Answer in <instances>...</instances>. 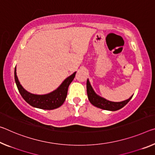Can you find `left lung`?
<instances>
[{
	"label": "left lung",
	"mask_w": 155,
	"mask_h": 155,
	"mask_svg": "<svg viewBox=\"0 0 155 155\" xmlns=\"http://www.w3.org/2000/svg\"><path fill=\"white\" fill-rule=\"evenodd\" d=\"M87 94L88 99L93 105L99 107V108L110 110V111H116V110L122 108L130 101V100L132 99V96H133L132 95L128 99L123 101L121 102L110 101L100 97L94 92L88 79L87 80Z\"/></svg>",
	"instance_id": "1"
}]
</instances>
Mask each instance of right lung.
<instances>
[{
	"label": "right lung",
	"instance_id": "add662e5",
	"mask_svg": "<svg viewBox=\"0 0 155 155\" xmlns=\"http://www.w3.org/2000/svg\"><path fill=\"white\" fill-rule=\"evenodd\" d=\"M77 72L66 78L57 89L46 94H34L28 92L23 87L16 75V68L14 70V78L18 90L22 97L31 106L43 110H54L63 105L68 94V87L75 77Z\"/></svg>",
	"mask_w": 155,
	"mask_h": 155
}]
</instances>
